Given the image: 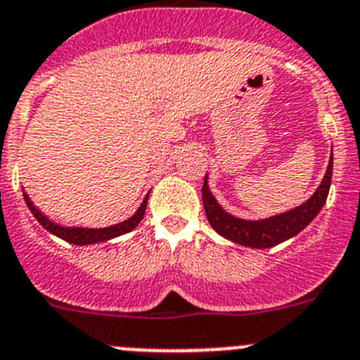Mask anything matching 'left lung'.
Returning <instances> with one entry per match:
<instances>
[{"instance_id":"1","label":"left lung","mask_w":360,"mask_h":360,"mask_svg":"<svg viewBox=\"0 0 360 360\" xmlns=\"http://www.w3.org/2000/svg\"><path fill=\"white\" fill-rule=\"evenodd\" d=\"M332 171H333V155L328 160V167L321 180L316 193L297 207L290 209L281 214L269 216L259 219H245L231 214L225 211L214 198L209 187V174H205L202 187V200L205 216H207L211 227L225 240L240 243L250 249H270L283 241L297 236L311 219L321 212L323 205L328 198V191L332 186Z\"/></svg>"}]
</instances>
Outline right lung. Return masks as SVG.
<instances>
[{
  "label": "right lung",
  "instance_id": "obj_1",
  "mask_svg": "<svg viewBox=\"0 0 360 360\" xmlns=\"http://www.w3.org/2000/svg\"><path fill=\"white\" fill-rule=\"evenodd\" d=\"M23 196H25V202H27L28 209L30 212L34 214V218L43 225L50 234L53 236L61 238V240L68 241L72 245H95V243H103V241H110L117 236H122L126 232L133 231L136 225L141 224L142 218H144V212L146 207H148V198H149V193L146 195V198L142 200L141 207L136 209L135 214L129 216L128 219H124L120 224L115 225H110V227H101V229H94V227H68V225H61L53 221L50 216H46L44 212H41L39 209L34 205V202L30 200V196L27 195L23 191Z\"/></svg>",
  "mask_w": 360,
  "mask_h": 360
}]
</instances>
